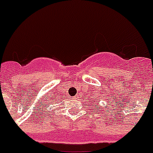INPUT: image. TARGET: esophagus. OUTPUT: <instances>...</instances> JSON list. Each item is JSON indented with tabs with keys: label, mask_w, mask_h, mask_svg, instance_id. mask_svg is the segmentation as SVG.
Wrapping results in <instances>:
<instances>
[{
	"label": "esophagus",
	"mask_w": 153,
	"mask_h": 153,
	"mask_svg": "<svg viewBox=\"0 0 153 153\" xmlns=\"http://www.w3.org/2000/svg\"><path fill=\"white\" fill-rule=\"evenodd\" d=\"M74 99H77V96H75V97H74Z\"/></svg>",
	"instance_id": "esophagus-1"
}]
</instances>
